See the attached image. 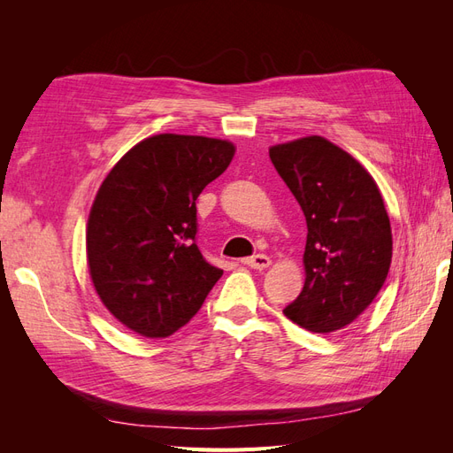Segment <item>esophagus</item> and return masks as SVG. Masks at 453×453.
<instances>
[{"label":"esophagus","mask_w":453,"mask_h":453,"mask_svg":"<svg viewBox=\"0 0 453 453\" xmlns=\"http://www.w3.org/2000/svg\"><path fill=\"white\" fill-rule=\"evenodd\" d=\"M243 265H248L250 268H255V270H265L270 266V257L258 253V255L243 258Z\"/></svg>","instance_id":"34e87169"}]
</instances>
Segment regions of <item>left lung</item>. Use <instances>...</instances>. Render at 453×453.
<instances>
[{"label":"left lung","mask_w":453,"mask_h":453,"mask_svg":"<svg viewBox=\"0 0 453 453\" xmlns=\"http://www.w3.org/2000/svg\"><path fill=\"white\" fill-rule=\"evenodd\" d=\"M270 160L308 225L304 289L283 313L306 331L334 333L359 318L388 278L393 238L380 188L321 135L273 145Z\"/></svg>","instance_id":"obj_1"}]
</instances>
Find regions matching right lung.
<instances>
[{
  "label": "right lung",
  "instance_id": "right-lung-1",
  "mask_svg": "<svg viewBox=\"0 0 453 453\" xmlns=\"http://www.w3.org/2000/svg\"><path fill=\"white\" fill-rule=\"evenodd\" d=\"M232 157L230 142L158 134L132 147L104 180L87 226L90 278L134 333L173 334L223 276L196 245V198Z\"/></svg>",
  "mask_w": 453,
  "mask_h": 453
}]
</instances>
